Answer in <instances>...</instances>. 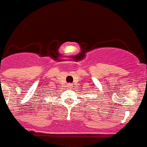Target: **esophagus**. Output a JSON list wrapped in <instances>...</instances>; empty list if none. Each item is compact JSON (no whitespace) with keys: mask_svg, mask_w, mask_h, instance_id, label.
I'll use <instances>...</instances> for the list:
<instances>
[{"mask_svg":"<svg viewBox=\"0 0 147 147\" xmlns=\"http://www.w3.org/2000/svg\"><path fill=\"white\" fill-rule=\"evenodd\" d=\"M71 85V84H68V87H70Z\"/></svg>","mask_w":147,"mask_h":147,"instance_id":"1","label":"esophagus"}]
</instances>
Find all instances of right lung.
Wrapping results in <instances>:
<instances>
[{"label":"right lung","mask_w":147,"mask_h":147,"mask_svg":"<svg viewBox=\"0 0 147 147\" xmlns=\"http://www.w3.org/2000/svg\"><path fill=\"white\" fill-rule=\"evenodd\" d=\"M51 91H53V90H51ZM53 93H54V92H53ZM48 96H49V95H48ZM51 96H53V95H51ZM39 97H40V96H39Z\"/></svg>","instance_id":"right-lung-1"}]
</instances>
